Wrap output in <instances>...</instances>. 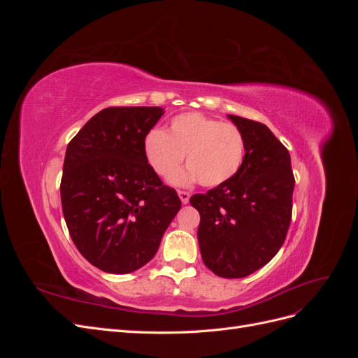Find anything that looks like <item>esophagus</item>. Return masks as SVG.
I'll return each mask as SVG.
<instances>
[{
	"label": "esophagus",
	"instance_id": "esophagus-1",
	"mask_svg": "<svg viewBox=\"0 0 358 358\" xmlns=\"http://www.w3.org/2000/svg\"><path fill=\"white\" fill-rule=\"evenodd\" d=\"M179 197H180V201H182L183 204H187V203L189 201L191 194L187 192V191H179Z\"/></svg>",
	"mask_w": 358,
	"mask_h": 358
}]
</instances>
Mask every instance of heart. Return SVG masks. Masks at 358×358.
<instances>
[{"label":"heart","mask_w":358,"mask_h":358,"mask_svg":"<svg viewBox=\"0 0 358 358\" xmlns=\"http://www.w3.org/2000/svg\"><path fill=\"white\" fill-rule=\"evenodd\" d=\"M245 137L239 128L201 113H183L171 119L167 133L152 129L145 138L149 164L161 178H170L187 155V171L173 178L176 185L197 180L218 187L233 179L245 158Z\"/></svg>","instance_id":"obj_1"}]
</instances>
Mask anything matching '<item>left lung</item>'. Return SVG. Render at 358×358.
Wrapping results in <instances>:
<instances>
[{"instance_id": "left-lung-1", "label": "left lung", "mask_w": 358, "mask_h": 358, "mask_svg": "<svg viewBox=\"0 0 358 358\" xmlns=\"http://www.w3.org/2000/svg\"><path fill=\"white\" fill-rule=\"evenodd\" d=\"M245 137L241 170L229 182L189 199L200 213L203 263L227 279L266 266L282 246L292 212L294 175L288 149L251 119L229 115Z\"/></svg>"}]
</instances>
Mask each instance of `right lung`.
<instances>
[{
  "label": "right lung",
  "mask_w": 358,
  "mask_h": 358,
  "mask_svg": "<svg viewBox=\"0 0 358 358\" xmlns=\"http://www.w3.org/2000/svg\"><path fill=\"white\" fill-rule=\"evenodd\" d=\"M162 115L161 107H107L67 146L62 213L76 248L103 272L131 273L150 262L182 206L145 154Z\"/></svg>",
  "instance_id": "1"
}]
</instances>
